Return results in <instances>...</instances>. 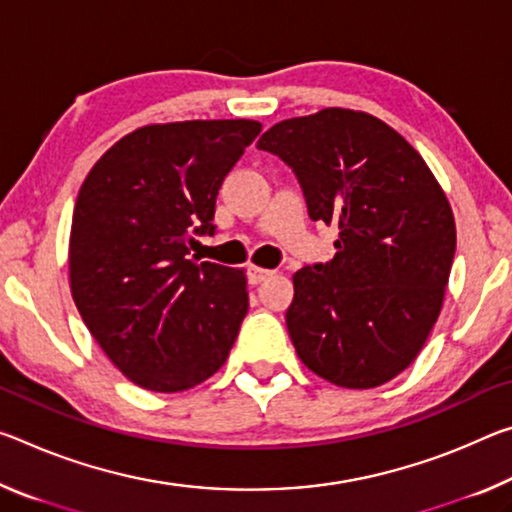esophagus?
Listing matches in <instances>:
<instances>
[{"mask_svg": "<svg viewBox=\"0 0 512 512\" xmlns=\"http://www.w3.org/2000/svg\"><path fill=\"white\" fill-rule=\"evenodd\" d=\"M269 275H273V271L269 269H262V266H248V282L250 285H259V282H264Z\"/></svg>", "mask_w": 512, "mask_h": 512, "instance_id": "obj_1", "label": "esophagus"}]
</instances>
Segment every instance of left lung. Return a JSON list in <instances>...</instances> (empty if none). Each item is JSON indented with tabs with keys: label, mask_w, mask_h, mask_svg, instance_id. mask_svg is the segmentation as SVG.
<instances>
[{
	"label": "left lung",
	"mask_w": 512,
	"mask_h": 512,
	"mask_svg": "<svg viewBox=\"0 0 512 512\" xmlns=\"http://www.w3.org/2000/svg\"><path fill=\"white\" fill-rule=\"evenodd\" d=\"M294 170L312 221L337 253L294 275L285 314L307 369L369 389L410 367L442 310L456 223L442 186L383 120L351 109L273 125L257 141Z\"/></svg>",
	"instance_id": "1"
}]
</instances>
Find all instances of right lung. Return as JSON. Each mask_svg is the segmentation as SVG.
Listing matches in <instances>:
<instances>
[{
    "label": "right lung",
    "instance_id": "obj_1",
    "mask_svg": "<svg viewBox=\"0 0 512 512\" xmlns=\"http://www.w3.org/2000/svg\"><path fill=\"white\" fill-rule=\"evenodd\" d=\"M259 132L255 120L141 127L104 152L81 184L72 298L107 358L143 389L200 385L239 335L246 273L198 264L191 248L216 232L218 191Z\"/></svg>",
    "mask_w": 512,
    "mask_h": 512
}]
</instances>
